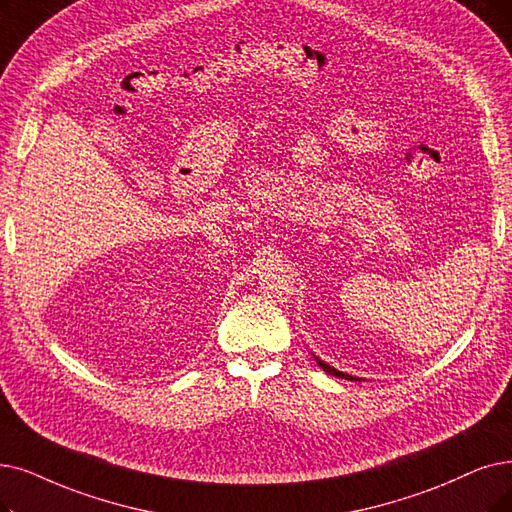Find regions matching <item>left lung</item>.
Segmentation results:
<instances>
[{"instance_id": "1", "label": "left lung", "mask_w": 512, "mask_h": 512, "mask_svg": "<svg viewBox=\"0 0 512 512\" xmlns=\"http://www.w3.org/2000/svg\"><path fill=\"white\" fill-rule=\"evenodd\" d=\"M317 363L323 367V372H327V374H332V376H338V378H344V380H359V378H353V376H349V374H344V372H338L336 367H332V365H327V363H323L321 359H317Z\"/></svg>"}]
</instances>
